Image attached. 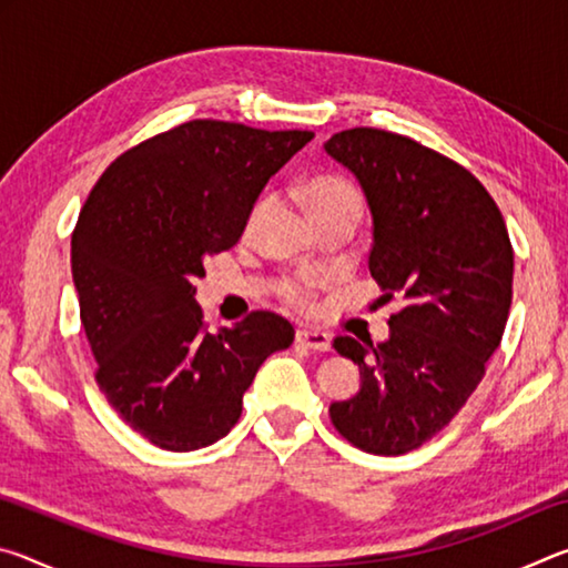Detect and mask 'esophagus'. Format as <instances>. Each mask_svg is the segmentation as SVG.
<instances>
[{
    "label": "esophagus",
    "mask_w": 568,
    "mask_h": 568,
    "mask_svg": "<svg viewBox=\"0 0 568 568\" xmlns=\"http://www.w3.org/2000/svg\"><path fill=\"white\" fill-rule=\"evenodd\" d=\"M295 341L305 345V348H313V351H331V335L323 333V331L301 328L295 333Z\"/></svg>",
    "instance_id": "34e87169"
}]
</instances>
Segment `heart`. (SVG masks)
<instances>
[{"instance_id": "b5f03b06", "label": "heart", "mask_w": 568, "mask_h": 568, "mask_svg": "<svg viewBox=\"0 0 568 568\" xmlns=\"http://www.w3.org/2000/svg\"><path fill=\"white\" fill-rule=\"evenodd\" d=\"M305 197L307 205H311L313 215H325V213H338V210H353V213H361V195L348 180H343L338 175H318L313 178L305 185ZM271 205V200L263 197L261 203L253 207V213L247 217V230H253L257 225V220L263 217V213ZM283 295L287 301L295 305H303L307 297V287L303 283H287L283 287Z\"/></svg>"}]
</instances>
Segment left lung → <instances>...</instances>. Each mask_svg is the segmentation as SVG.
<instances>
[{"label": "left lung", "mask_w": 568, "mask_h": 568, "mask_svg": "<svg viewBox=\"0 0 568 568\" xmlns=\"http://www.w3.org/2000/svg\"><path fill=\"white\" fill-rule=\"evenodd\" d=\"M323 148L368 200L371 275L383 297L406 301L388 341H333L358 363L361 390L331 403V420L361 450L400 456L448 426L484 378L511 307V240L486 187L416 140L355 128Z\"/></svg>", "instance_id": "obj_1"}]
</instances>
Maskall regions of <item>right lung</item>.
<instances>
[{
  "mask_svg": "<svg viewBox=\"0 0 568 568\" xmlns=\"http://www.w3.org/2000/svg\"><path fill=\"white\" fill-rule=\"evenodd\" d=\"M311 140L192 120L122 152L92 187L72 233L80 318L100 390L150 444L182 454L227 436L257 368L293 343V325L267 311L210 333L195 281Z\"/></svg>",
  "mask_w": 568,
  "mask_h": 568,
  "instance_id": "1",
  "label": "right lung"
}]
</instances>
